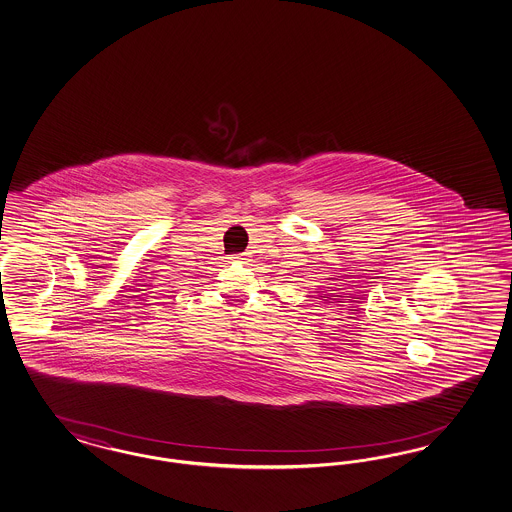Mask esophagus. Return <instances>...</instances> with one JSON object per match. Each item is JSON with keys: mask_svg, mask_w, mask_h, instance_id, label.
<instances>
[{"mask_svg": "<svg viewBox=\"0 0 512 512\" xmlns=\"http://www.w3.org/2000/svg\"><path fill=\"white\" fill-rule=\"evenodd\" d=\"M233 261H236V263L248 264L251 259H249L248 253H242V255H236V257H233Z\"/></svg>", "mask_w": 512, "mask_h": 512, "instance_id": "1", "label": "esophagus"}]
</instances>
